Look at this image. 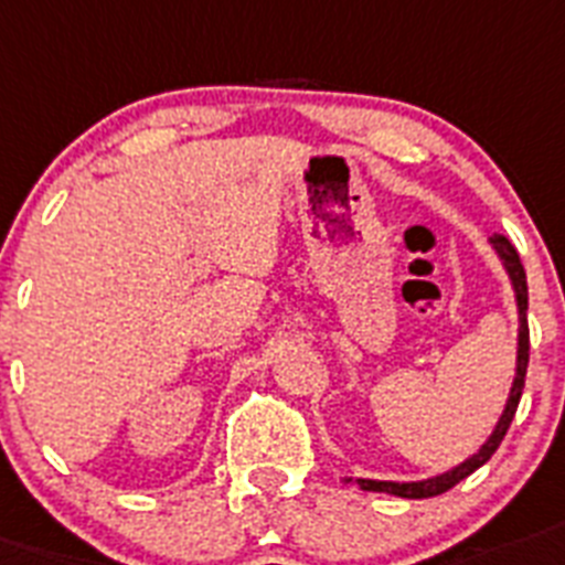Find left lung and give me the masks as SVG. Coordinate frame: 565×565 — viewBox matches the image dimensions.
Masks as SVG:
<instances>
[{
	"mask_svg": "<svg viewBox=\"0 0 565 565\" xmlns=\"http://www.w3.org/2000/svg\"><path fill=\"white\" fill-rule=\"evenodd\" d=\"M491 244H494V249L500 253L502 264H505V269H509L511 284H514V292H516V307H520V348H516V376H514V387H511L509 405H505V411H502L494 434L488 436V443L482 445L480 454H473V457L466 459L462 466H457L454 471H448V473H439V477H434V480H422V482L359 480V486H362L364 491H385V494L407 497V500H425V497L445 494L448 488H454L457 482H462L466 477H471L477 468L486 466L488 459L494 457L497 448H500L502 436L509 434L511 419H514L516 405H520V396H523L525 367H529V319H525V310H529V287H525V269H523V264H520V255H516V249L511 246V241L502 238V235H494V238H491Z\"/></svg>",
	"mask_w": 565,
	"mask_h": 565,
	"instance_id": "8db88e82",
	"label": "left lung"
}]
</instances>
